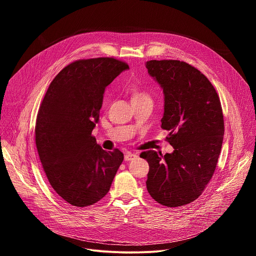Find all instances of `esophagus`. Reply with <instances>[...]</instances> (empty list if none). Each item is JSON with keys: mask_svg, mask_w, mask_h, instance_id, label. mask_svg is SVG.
<instances>
[{"mask_svg": "<svg viewBox=\"0 0 256 256\" xmlns=\"http://www.w3.org/2000/svg\"><path fill=\"white\" fill-rule=\"evenodd\" d=\"M136 158H138V155L136 154H132L130 152H128V153H126L124 155V161H132V160H134Z\"/></svg>", "mask_w": 256, "mask_h": 256, "instance_id": "34e87169", "label": "esophagus"}]
</instances>
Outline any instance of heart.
<instances>
[{
  "label": "heart",
  "instance_id": "obj_1",
  "mask_svg": "<svg viewBox=\"0 0 256 256\" xmlns=\"http://www.w3.org/2000/svg\"><path fill=\"white\" fill-rule=\"evenodd\" d=\"M132 91V99H144V98H150L149 94L144 90L140 89L138 86H132L130 88Z\"/></svg>",
  "mask_w": 256,
  "mask_h": 256
}]
</instances>
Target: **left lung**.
<instances>
[{
    "instance_id": "obj_1",
    "label": "left lung",
    "mask_w": 256,
    "mask_h": 256,
    "mask_svg": "<svg viewBox=\"0 0 256 256\" xmlns=\"http://www.w3.org/2000/svg\"><path fill=\"white\" fill-rule=\"evenodd\" d=\"M146 68L164 93L161 128L174 148L171 154L146 151L149 163L146 181L150 196L175 208L196 200L210 182L220 155L224 118L220 98L202 72L188 62L149 60Z\"/></svg>"
}]
</instances>
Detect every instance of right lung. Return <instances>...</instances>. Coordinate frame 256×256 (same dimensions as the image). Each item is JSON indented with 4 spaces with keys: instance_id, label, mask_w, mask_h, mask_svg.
<instances>
[{
    "instance_id": "obj_1",
    "label": "right lung",
    "mask_w": 256,
    "mask_h": 256,
    "mask_svg": "<svg viewBox=\"0 0 256 256\" xmlns=\"http://www.w3.org/2000/svg\"><path fill=\"white\" fill-rule=\"evenodd\" d=\"M128 66L114 58L79 60L50 83L40 107L35 144L54 190L70 204L87 206L104 198L124 161L91 134L105 88Z\"/></svg>"
}]
</instances>
